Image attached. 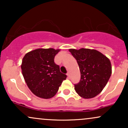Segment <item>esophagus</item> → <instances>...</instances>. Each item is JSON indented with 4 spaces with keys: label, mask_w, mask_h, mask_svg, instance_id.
<instances>
[{
    "label": "esophagus",
    "mask_w": 128,
    "mask_h": 128,
    "mask_svg": "<svg viewBox=\"0 0 128 128\" xmlns=\"http://www.w3.org/2000/svg\"><path fill=\"white\" fill-rule=\"evenodd\" d=\"M67 78H70V73H67Z\"/></svg>",
    "instance_id": "34e87169"
}]
</instances>
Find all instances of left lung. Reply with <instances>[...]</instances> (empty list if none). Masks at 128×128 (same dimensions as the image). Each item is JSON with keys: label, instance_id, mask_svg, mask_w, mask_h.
Returning a JSON list of instances; mask_svg holds the SVG:
<instances>
[{"label": "left lung", "instance_id": "8db88e82", "mask_svg": "<svg viewBox=\"0 0 128 128\" xmlns=\"http://www.w3.org/2000/svg\"><path fill=\"white\" fill-rule=\"evenodd\" d=\"M80 68V79L74 90L84 99L97 96L108 82L111 72V62L102 53L94 49H69Z\"/></svg>", "mask_w": 128, "mask_h": 128}]
</instances>
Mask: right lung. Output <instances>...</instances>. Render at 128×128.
<instances>
[{
    "instance_id": "obj_1",
    "label": "right lung",
    "mask_w": 128,
    "mask_h": 128,
    "mask_svg": "<svg viewBox=\"0 0 128 128\" xmlns=\"http://www.w3.org/2000/svg\"><path fill=\"white\" fill-rule=\"evenodd\" d=\"M60 49H38L26 54L22 60V74L30 90L36 96L50 99L56 94L67 75L54 62Z\"/></svg>"
}]
</instances>
